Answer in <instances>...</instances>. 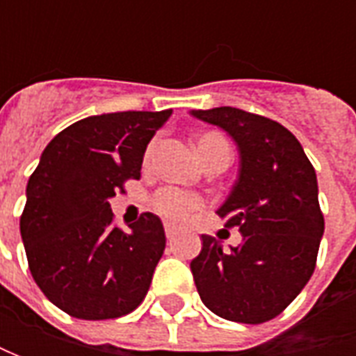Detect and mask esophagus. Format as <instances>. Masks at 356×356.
I'll return each instance as SVG.
<instances>
[{
  "label": "esophagus",
  "instance_id": "1",
  "mask_svg": "<svg viewBox=\"0 0 356 356\" xmlns=\"http://www.w3.org/2000/svg\"><path fill=\"white\" fill-rule=\"evenodd\" d=\"M174 236H176V227L170 226V224H166V238L172 239Z\"/></svg>",
  "mask_w": 356,
  "mask_h": 356
}]
</instances>
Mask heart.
Masks as SVG:
<instances>
[{
	"instance_id": "heart-1",
	"label": "heart",
	"mask_w": 356,
	"mask_h": 356,
	"mask_svg": "<svg viewBox=\"0 0 356 356\" xmlns=\"http://www.w3.org/2000/svg\"><path fill=\"white\" fill-rule=\"evenodd\" d=\"M227 148L229 146L227 143L220 136V134H204L198 140V154L200 158L204 156L206 152H210L213 148ZM154 204V210H156L162 218L166 220H172V222H182L192 212H196L202 208V200L192 196V194H186V192H180L176 188H164L156 192V196L152 200Z\"/></svg>"
}]
</instances>
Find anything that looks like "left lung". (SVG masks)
<instances>
[{"label": "left lung", "instance_id": "left-lung-1", "mask_svg": "<svg viewBox=\"0 0 356 356\" xmlns=\"http://www.w3.org/2000/svg\"><path fill=\"white\" fill-rule=\"evenodd\" d=\"M238 144L236 184L218 213L241 243L224 250L202 236L190 269L200 299L218 317L266 323L293 301L313 275L325 232L317 174L293 134L271 118L234 106L190 111Z\"/></svg>", "mask_w": 356, "mask_h": 356}]
</instances>
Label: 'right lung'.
I'll list each match as a JSON object with an SVG mask.
<instances>
[{"mask_svg":"<svg viewBox=\"0 0 356 356\" xmlns=\"http://www.w3.org/2000/svg\"><path fill=\"white\" fill-rule=\"evenodd\" d=\"M172 111L95 115L45 146L27 182L21 239L35 283L76 319L122 317L148 293L166 236L146 212L130 232L113 226L111 198L140 178L146 146Z\"/></svg>","mask_w":356,"mask_h":356,"instance_id":"right-lung-1","label":"right lung"}]
</instances>
